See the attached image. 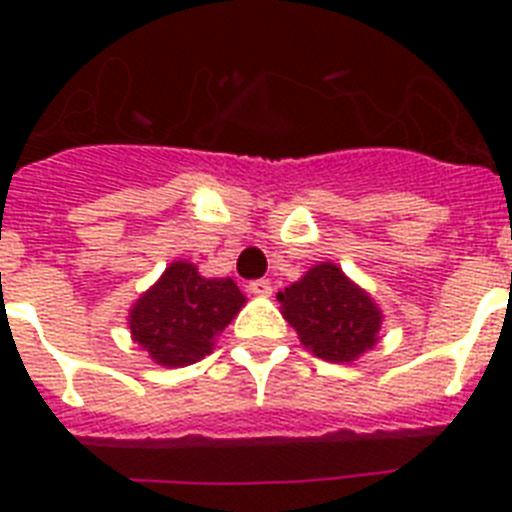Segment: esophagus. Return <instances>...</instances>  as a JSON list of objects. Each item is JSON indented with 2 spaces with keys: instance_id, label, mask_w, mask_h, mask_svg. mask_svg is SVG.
<instances>
[{
  "instance_id": "34e87169",
  "label": "esophagus",
  "mask_w": 512,
  "mask_h": 512,
  "mask_svg": "<svg viewBox=\"0 0 512 512\" xmlns=\"http://www.w3.org/2000/svg\"><path fill=\"white\" fill-rule=\"evenodd\" d=\"M271 282L269 279H253L251 284H248V292H251V295H256V297H269L271 295Z\"/></svg>"
}]
</instances>
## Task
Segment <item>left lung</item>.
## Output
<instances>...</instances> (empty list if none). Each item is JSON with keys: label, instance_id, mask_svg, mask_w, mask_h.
<instances>
[{"label": "left lung", "instance_id": "1", "mask_svg": "<svg viewBox=\"0 0 512 512\" xmlns=\"http://www.w3.org/2000/svg\"><path fill=\"white\" fill-rule=\"evenodd\" d=\"M284 318L325 361H354L377 343L382 312L336 264H318L279 292Z\"/></svg>", "mask_w": 512, "mask_h": 512}]
</instances>
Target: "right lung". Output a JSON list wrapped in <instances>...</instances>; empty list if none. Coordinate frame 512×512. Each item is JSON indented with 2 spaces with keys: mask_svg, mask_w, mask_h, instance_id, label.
I'll use <instances>...</instances> for the list:
<instances>
[{
  "mask_svg": "<svg viewBox=\"0 0 512 512\" xmlns=\"http://www.w3.org/2000/svg\"><path fill=\"white\" fill-rule=\"evenodd\" d=\"M233 279H205L197 266L174 261L130 310L133 338L164 366H187L210 354L212 338L243 307Z\"/></svg>",
  "mask_w": 512,
  "mask_h": 512,
  "instance_id": "right-lung-1",
  "label": "right lung"
}]
</instances>
